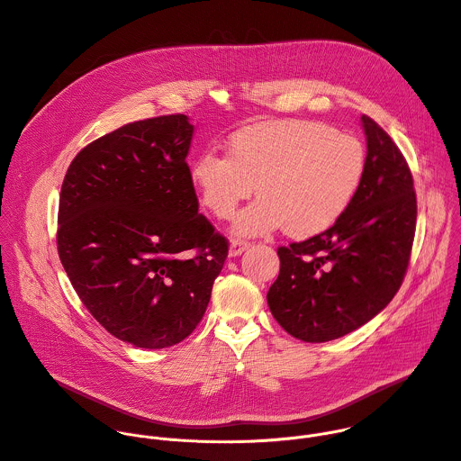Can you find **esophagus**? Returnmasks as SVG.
Returning <instances> with one entry per match:
<instances>
[{"instance_id": "34e87169", "label": "esophagus", "mask_w": 461, "mask_h": 461, "mask_svg": "<svg viewBox=\"0 0 461 461\" xmlns=\"http://www.w3.org/2000/svg\"><path fill=\"white\" fill-rule=\"evenodd\" d=\"M248 248H249V242L235 239V240H231V244H230V257H239V255L244 253Z\"/></svg>"}]
</instances>
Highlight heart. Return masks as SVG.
<instances>
[{
    "label": "heart",
    "mask_w": 461,
    "mask_h": 461,
    "mask_svg": "<svg viewBox=\"0 0 461 461\" xmlns=\"http://www.w3.org/2000/svg\"><path fill=\"white\" fill-rule=\"evenodd\" d=\"M365 173V149L347 133L322 123L281 120L239 129L228 139L226 157L204 151L189 166L201 204L219 221L242 210L233 231L260 237L286 226L306 239L334 226L348 210Z\"/></svg>",
    "instance_id": "1"
}]
</instances>
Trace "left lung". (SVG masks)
Instances as JSON below:
<instances>
[{"label": "left lung", "instance_id": "obj_1", "mask_svg": "<svg viewBox=\"0 0 461 461\" xmlns=\"http://www.w3.org/2000/svg\"><path fill=\"white\" fill-rule=\"evenodd\" d=\"M365 173L341 219L303 242L281 246L268 306L285 330L306 343L343 338L398 294L416 231L411 167L384 131L361 116Z\"/></svg>", "mask_w": 461, "mask_h": 461}]
</instances>
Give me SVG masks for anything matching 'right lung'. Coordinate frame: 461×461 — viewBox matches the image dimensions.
Wrapping results in <instances>:
<instances>
[{
  "instance_id": "add662e5",
  "label": "right lung",
  "mask_w": 461,
  "mask_h": 461,
  "mask_svg": "<svg viewBox=\"0 0 461 461\" xmlns=\"http://www.w3.org/2000/svg\"><path fill=\"white\" fill-rule=\"evenodd\" d=\"M191 139L185 114L122 125L86 146L61 184L63 270L105 330L139 348L194 330L228 257V240L199 213Z\"/></svg>"
}]
</instances>
